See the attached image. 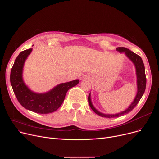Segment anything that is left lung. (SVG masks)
I'll use <instances>...</instances> for the list:
<instances>
[{
    "label": "left lung",
    "mask_w": 159,
    "mask_h": 159,
    "mask_svg": "<svg viewBox=\"0 0 159 159\" xmlns=\"http://www.w3.org/2000/svg\"><path fill=\"white\" fill-rule=\"evenodd\" d=\"M116 49L119 52H125V55L128 57L134 63L136 69V75H137V85H138V92L136 94V96L132 102V103L130 104V106L128 107L126 110L117 113V114H113V115H110V114H104L99 112L96 109L94 108V106H93L91 101V95L89 94L88 97V102L91 108L93 110V111L97 113V115L100 116V117H106V118H113V117H118L120 116H122L125 114H127L130 111H131L136 106L139 102V101L140 100L141 98L142 97L143 94L145 90L146 87V76L145 73V67L143 61L140 56L134 53L132 51L129 50V49L124 48V47H119L117 48Z\"/></svg>",
    "instance_id": "8db88e82"
}]
</instances>
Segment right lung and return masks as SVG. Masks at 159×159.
<instances>
[{"instance_id": "right-lung-1", "label": "right lung", "mask_w": 159, "mask_h": 159, "mask_svg": "<svg viewBox=\"0 0 159 159\" xmlns=\"http://www.w3.org/2000/svg\"><path fill=\"white\" fill-rule=\"evenodd\" d=\"M32 49L21 52L15 60L10 73V83L16 97L22 106L37 113L47 114L57 110L65 100L68 89L78 85L79 80L58 85L50 91L38 94L31 91L24 84L22 72L24 62Z\"/></svg>"}]
</instances>
